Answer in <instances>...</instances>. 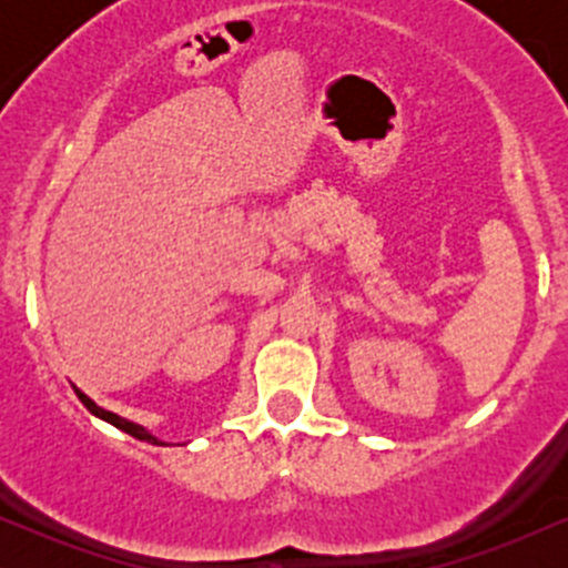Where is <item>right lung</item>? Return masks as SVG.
Returning <instances> with one entry per match:
<instances>
[{
    "mask_svg": "<svg viewBox=\"0 0 568 568\" xmlns=\"http://www.w3.org/2000/svg\"><path fill=\"white\" fill-rule=\"evenodd\" d=\"M74 393H77V397H80V400L84 403V408L90 410V414H95L98 419H103V422H109V425H114L116 429H122V433H128V435H133V438H139V440H146V443H154V446H165V443L162 440H158L154 438L152 433H146V429H143L141 425H135V422H128V419H122V416H116V414H112V410H106V408H101V406H95L93 400H90L88 395L82 393V389H77L74 387Z\"/></svg>",
    "mask_w": 568,
    "mask_h": 568,
    "instance_id": "1",
    "label": "right lung"
}]
</instances>
